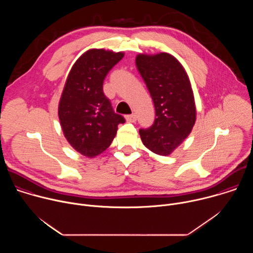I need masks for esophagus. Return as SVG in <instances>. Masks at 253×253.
I'll return each mask as SVG.
<instances>
[{"label":"esophagus","mask_w":253,"mask_h":253,"mask_svg":"<svg viewBox=\"0 0 253 253\" xmlns=\"http://www.w3.org/2000/svg\"><path fill=\"white\" fill-rule=\"evenodd\" d=\"M125 118H126V120H127L128 122H135V121L137 120V117H136L135 114L127 115V116H125Z\"/></svg>","instance_id":"obj_1"}]
</instances>
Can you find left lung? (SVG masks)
Masks as SVG:
<instances>
[{
	"label": "left lung",
	"mask_w": 253,
	"mask_h": 253,
	"mask_svg": "<svg viewBox=\"0 0 253 253\" xmlns=\"http://www.w3.org/2000/svg\"><path fill=\"white\" fill-rule=\"evenodd\" d=\"M136 66L155 107V120L139 134L155 154L170 155L190 134L196 120L191 84L183 66L168 53L139 54Z\"/></svg>",
	"instance_id": "1"
}]
</instances>
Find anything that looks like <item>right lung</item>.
Instances as JSON below:
<instances>
[{
  "instance_id": "obj_1",
  "label": "right lung",
  "mask_w": 253,
  "mask_h": 253,
  "mask_svg": "<svg viewBox=\"0 0 253 253\" xmlns=\"http://www.w3.org/2000/svg\"><path fill=\"white\" fill-rule=\"evenodd\" d=\"M123 57V52L91 49L69 72L58 115L65 138L84 156L93 158L105 151L115 138L118 125L125 122L103 92L105 77Z\"/></svg>"
}]
</instances>
